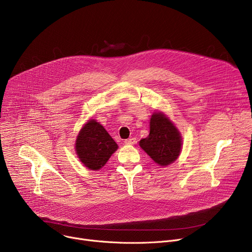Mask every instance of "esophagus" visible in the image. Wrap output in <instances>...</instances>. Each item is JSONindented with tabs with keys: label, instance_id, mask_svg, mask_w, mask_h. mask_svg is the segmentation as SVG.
<instances>
[{
	"label": "esophagus",
	"instance_id": "34e87169",
	"mask_svg": "<svg viewBox=\"0 0 252 252\" xmlns=\"http://www.w3.org/2000/svg\"><path fill=\"white\" fill-rule=\"evenodd\" d=\"M125 143H126V145H134V144L137 143V139H136V138H129V139L126 140Z\"/></svg>",
	"mask_w": 252,
	"mask_h": 252
}]
</instances>
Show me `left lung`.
<instances>
[{"instance_id": "left-lung-1", "label": "left lung", "mask_w": 252, "mask_h": 252, "mask_svg": "<svg viewBox=\"0 0 252 252\" xmlns=\"http://www.w3.org/2000/svg\"><path fill=\"white\" fill-rule=\"evenodd\" d=\"M140 147L160 166L173 163L181 153L179 129L162 112H154L150 119V134L140 141Z\"/></svg>"}]
</instances>
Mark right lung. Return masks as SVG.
I'll return each instance as SVG.
<instances>
[{"label": "right lung", "mask_w": 252, "mask_h": 252, "mask_svg": "<svg viewBox=\"0 0 252 252\" xmlns=\"http://www.w3.org/2000/svg\"><path fill=\"white\" fill-rule=\"evenodd\" d=\"M117 148V144L107 130L95 119H90L83 126L75 141L77 157L86 167L92 170L104 166Z\"/></svg>", "instance_id": "add662e5"}]
</instances>
